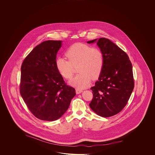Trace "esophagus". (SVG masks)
Returning <instances> with one entry per match:
<instances>
[{"label":"esophagus","instance_id":"1","mask_svg":"<svg viewBox=\"0 0 155 155\" xmlns=\"http://www.w3.org/2000/svg\"><path fill=\"white\" fill-rule=\"evenodd\" d=\"M82 90H81V89H76V94H80L81 92H82Z\"/></svg>","mask_w":155,"mask_h":155}]
</instances>
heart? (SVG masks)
<instances>
[{"instance_id":"heart-1","label":"heart","mask_w":155,"mask_h":155,"mask_svg":"<svg viewBox=\"0 0 155 155\" xmlns=\"http://www.w3.org/2000/svg\"><path fill=\"white\" fill-rule=\"evenodd\" d=\"M65 55L68 59L58 58L55 65L64 78L70 80L74 74V67H77L78 74L70 81V84L78 88L89 85L91 79H98L102 73L104 56L98 48H91L85 44L76 43L67 49Z\"/></svg>"}]
</instances>
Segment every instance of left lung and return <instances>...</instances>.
<instances>
[{"label": "left lung", "mask_w": 155, "mask_h": 155, "mask_svg": "<svg viewBox=\"0 0 155 155\" xmlns=\"http://www.w3.org/2000/svg\"><path fill=\"white\" fill-rule=\"evenodd\" d=\"M97 41L104 56V65L99 80L90 89L93 97L89 106L96 114L104 117L122 111L134 88L132 66L127 54L115 44L105 38Z\"/></svg>", "instance_id": "8db88e82"}]
</instances>
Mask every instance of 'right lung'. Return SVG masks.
<instances>
[{
	"instance_id": "add662e5",
	"label": "right lung",
	"mask_w": 155,
	"mask_h": 155,
	"mask_svg": "<svg viewBox=\"0 0 155 155\" xmlns=\"http://www.w3.org/2000/svg\"><path fill=\"white\" fill-rule=\"evenodd\" d=\"M61 41L47 40L35 46L21 67L20 93L36 118L52 121L61 117L76 95L55 65Z\"/></svg>"
}]
</instances>
